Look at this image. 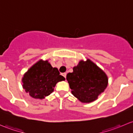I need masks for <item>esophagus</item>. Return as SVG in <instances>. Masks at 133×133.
Wrapping results in <instances>:
<instances>
[{
    "mask_svg": "<svg viewBox=\"0 0 133 133\" xmlns=\"http://www.w3.org/2000/svg\"><path fill=\"white\" fill-rule=\"evenodd\" d=\"M62 76H64V77L65 78V77H66V73H62Z\"/></svg>",
    "mask_w": 133,
    "mask_h": 133,
    "instance_id": "obj_1",
    "label": "esophagus"
}]
</instances>
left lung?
Wrapping results in <instances>:
<instances>
[{"label": "left lung", "instance_id": "1", "mask_svg": "<svg viewBox=\"0 0 133 133\" xmlns=\"http://www.w3.org/2000/svg\"><path fill=\"white\" fill-rule=\"evenodd\" d=\"M66 79L71 93L82 103H90L98 98L108 85L105 72L90 59L81 60Z\"/></svg>", "mask_w": 133, "mask_h": 133}]
</instances>
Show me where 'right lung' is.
<instances>
[{"instance_id":"right-lung-1","label":"right lung","mask_w":133,"mask_h":133,"mask_svg":"<svg viewBox=\"0 0 133 133\" xmlns=\"http://www.w3.org/2000/svg\"><path fill=\"white\" fill-rule=\"evenodd\" d=\"M63 80L65 78L60 75L57 68H53L48 60L41 59L24 74L22 88L31 97L42 100L53 92L56 84Z\"/></svg>"}]
</instances>
